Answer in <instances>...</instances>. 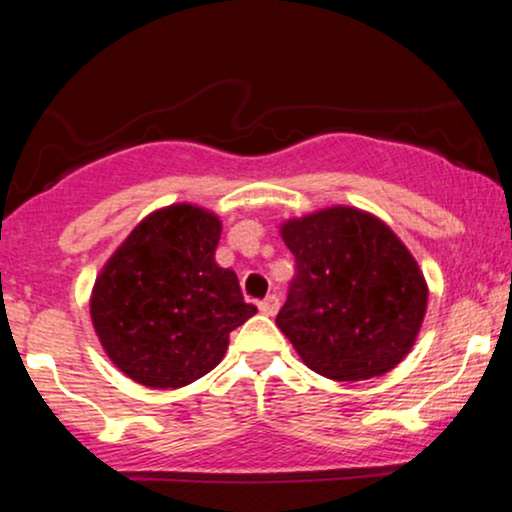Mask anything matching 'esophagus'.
Here are the masks:
<instances>
[{
    "label": "esophagus",
    "mask_w": 512,
    "mask_h": 512,
    "mask_svg": "<svg viewBox=\"0 0 512 512\" xmlns=\"http://www.w3.org/2000/svg\"><path fill=\"white\" fill-rule=\"evenodd\" d=\"M260 310L264 315H276V310H279V296L269 293V296L260 303Z\"/></svg>",
    "instance_id": "1"
}]
</instances>
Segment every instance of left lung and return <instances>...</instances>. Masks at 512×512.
<instances>
[{
    "instance_id": "1",
    "label": "left lung",
    "mask_w": 512,
    "mask_h": 512,
    "mask_svg": "<svg viewBox=\"0 0 512 512\" xmlns=\"http://www.w3.org/2000/svg\"><path fill=\"white\" fill-rule=\"evenodd\" d=\"M281 238L296 257V276L276 327L305 366L339 383L395 368L419 337L428 303L407 245L356 207L289 219Z\"/></svg>"
}]
</instances>
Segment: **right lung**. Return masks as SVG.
<instances>
[{
  "instance_id": "obj_1",
  "label": "right lung",
  "mask_w": 512,
  "mask_h": 512,
  "mask_svg": "<svg viewBox=\"0 0 512 512\" xmlns=\"http://www.w3.org/2000/svg\"><path fill=\"white\" fill-rule=\"evenodd\" d=\"M221 221L195 204L149 214L103 264L93 330L134 383L185 387L221 363L228 337L257 313L233 269L216 264Z\"/></svg>"
}]
</instances>
